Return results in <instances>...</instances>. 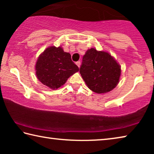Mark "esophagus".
Listing matches in <instances>:
<instances>
[{"label": "esophagus", "instance_id": "obj_1", "mask_svg": "<svg viewBox=\"0 0 154 154\" xmlns=\"http://www.w3.org/2000/svg\"><path fill=\"white\" fill-rule=\"evenodd\" d=\"M75 64H76L77 65V66H78V67H79V66H80V64H81V62H80V61H77V62H76V63H75Z\"/></svg>", "mask_w": 154, "mask_h": 154}]
</instances>
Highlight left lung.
<instances>
[{
    "mask_svg": "<svg viewBox=\"0 0 154 154\" xmlns=\"http://www.w3.org/2000/svg\"><path fill=\"white\" fill-rule=\"evenodd\" d=\"M79 72L89 89L103 94L110 92L118 85L121 67L108 52L91 48L83 57Z\"/></svg>",
    "mask_w": 154,
    "mask_h": 154,
    "instance_id": "1",
    "label": "left lung"
}]
</instances>
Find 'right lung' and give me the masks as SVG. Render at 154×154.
<instances>
[{
    "instance_id": "right-lung-1",
    "label": "right lung",
    "mask_w": 154,
    "mask_h": 154,
    "mask_svg": "<svg viewBox=\"0 0 154 154\" xmlns=\"http://www.w3.org/2000/svg\"><path fill=\"white\" fill-rule=\"evenodd\" d=\"M69 53L61 47L47 48L38 57L35 66L36 75L43 85L52 90L63 85L70 76L79 71Z\"/></svg>"
}]
</instances>
